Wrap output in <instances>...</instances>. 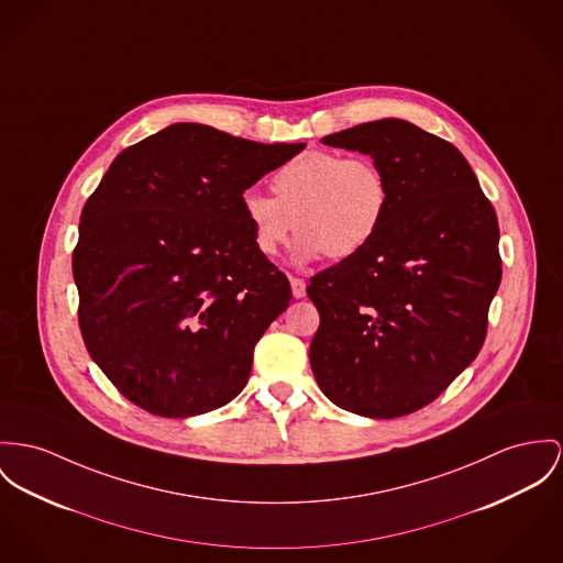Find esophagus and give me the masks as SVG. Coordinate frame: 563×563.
<instances>
[{
	"label": "esophagus",
	"instance_id": "esophagus-1",
	"mask_svg": "<svg viewBox=\"0 0 563 563\" xmlns=\"http://www.w3.org/2000/svg\"><path fill=\"white\" fill-rule=\"evenodd\" d=\"M291 294H294L296 300H300V298L306 296V283H303L302 278H291Z\"/></svg>",
	"mask_w": 563,
	"mask_h": 563
}]
</instances>
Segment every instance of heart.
<instances>
[{
  "label": "heart",
  "instance_id": "1",
  "mask_svg": "<svg viewBox=\"0 0 563 563\" xmlns=\"http://www.w3.org/2000/svg\"><path fill=\"white\" fill-rule=\"evenodd\" d=\"M272 190L274 197L257 190L240 197L242 217L263 257H274L294 227L300 231L296 263L325 253L332 260L353 257L373 242L388 214V179L366 156L306 152L272 175Z\"/></svg>",
  "mask_w": 563,
  "mask_h": 563
}]
</instances>
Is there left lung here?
<instances>
[{
  "instance_id": "1",
  "label": "left lung",
  "mask_w": 563,
  "mask_h": 563,
  "mask_svg": "<svg viewBox=\"0 0 563 563\" xmlns=\"http://www.w3.org/2000/svg\"><path fill=\"white\" fill-rule=\"evenodd\" d=\"M373 158L389 208L373 242L319 272L306 294L321 323L310 366L321 391L364 418L434 400L474 360L499 283V224L465 156L386 118L321 139Z\"/></svg>"
}]
</instances>
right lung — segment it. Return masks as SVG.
I'll return each mask as SVG.
<instances>
[{
	"mask_svg": "<svg viewBox=\"0 0 563 563\" xmlns=\"http://www.w3.org/2000/svg\"><path fill=\"white\" fill-rule=\"evenodd\" d=\"M303 147L179 122L111 163L73 274L87 351L130 402L190 418L244 389L291 287L255 249L240 197Z\"/></svg>",
	"mask_w": 563,
	"mask_h": 563,
	"instance_id": "obj_1",
	"label": "right lung"
}]
</instances>
